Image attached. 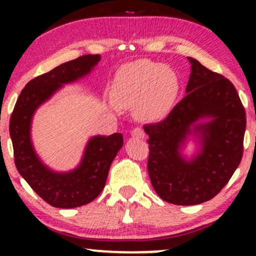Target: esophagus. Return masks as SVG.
Returning <instances> with one entry per match:
<instances>
[{
	"label": "esophagus",
	"instance_id": "esophagus-1",
	"mask_svg": "<svg viewBox=\"0 0 256 256\" xmlns=\"http://www.w3.org/2000/svg\"><path fill=\"white\" fill-rule=\"evenodd\" d=\"M132 136L134 138H144L146 134H144V132H143L142 128L136 127V128H134L132 130Z\"/></svg>",
	"mask_w": 256,
	"mask_h": 256
}]
</instances>
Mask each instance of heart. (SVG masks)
<instances>
[{
	"mask_svg": "<svg viewBox=\"0 0 256 256\" xmlns=\"http://www.w3.org/2000/svg\"><path fill=\"white\" fill-rule=\"evenodd\" d=\"M180 80L176 72L166 65L140 60L118 76L114 99L122 108L136 107L140 120L154 121L163 118L176 100Z\"/></svg>",
	"mask_w": 256,
	"mask_h": 256,
	"instance_id": "b5f03b06",
	"label": "heart"
}]
</instances>
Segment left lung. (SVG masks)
Returning <instances> with one entry per match:
<instances>
[{"mask_svg": "<svg viewBox=\"0 0 256 256\" xmlns=\"http://www.w3.org/2000/svg\"><path fill=\"white\" fill-rule=\"evenodd\" d=\"M186 96L158 124H144L149 135L148 172L156 194L174 205H197L222 190L244 152L246 112L233 84L196 59ZM210 118V122L202 120ZM190 134L201 149L186 160L180 152Z\"/></svg>", "mask_w": 256, "mask_h": 256, "instance_id": "1", "label": "left lung"}]
</instances>
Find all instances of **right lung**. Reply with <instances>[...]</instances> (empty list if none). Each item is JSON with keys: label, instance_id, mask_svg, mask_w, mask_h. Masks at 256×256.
Instances as JSON below:
<instances>
[{"label": "right lung", "instance_id": "add662e5", "mask_svg": "<svg viewBox=\"0 0 256 256\" xmlns=\"http://www.w3.org/2000/svg\"><path fill=\"white\" fill-rule=\"evenodd\" d=\"M100 59V54L82 56L30 80L20 92L10 118L9 132L17 170L31 188L54 208H79L94 200L104 190L110 164L124 146L120 132L93 136L74 170L56 172L42 162L31 142V121L37 108L64 84L88 74Z\"/></svg>", "mask_w": 256, "mask_h": 256}]
</instances>
